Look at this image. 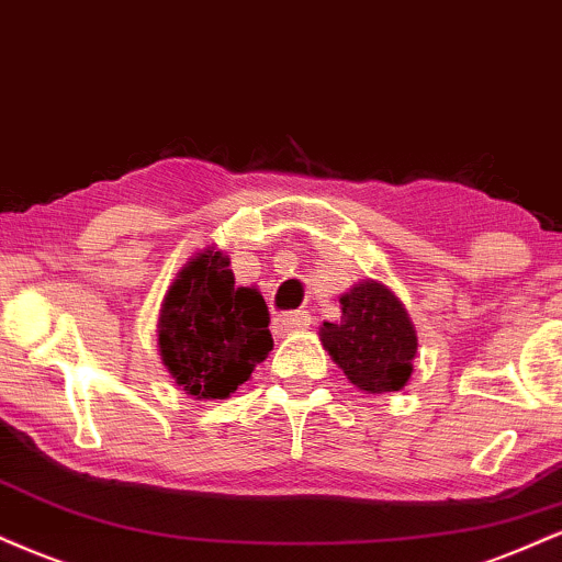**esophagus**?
Returning a JSON list of instances; mask_svg holds the SVG:
<instances>
[{"label": "esophagus", "mask_w": 562, "mask_h": 562, "mask_svg": "<svg viewBox=\"0 0 562 562\" xmlns=\"http://www.w3.org/2000/svg\"><path fill=\"white\" fill-rule=\"evenodd\" d=\"M311 316L306 311H288V314H280L274 319V333L277 335H288V333H299V329H308Z\"/></svg>", "instance_id": "1"}]
</instances>
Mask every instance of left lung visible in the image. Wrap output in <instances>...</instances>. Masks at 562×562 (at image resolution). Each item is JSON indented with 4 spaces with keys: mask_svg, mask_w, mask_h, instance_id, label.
Masks as SVG:
<instances>
[{
    "mask_svg": "<svg viewBox=\"0 0 562 562\" xmlns=\"http://www.w3.org/2000/svg\"><path fill=\"white\" fill-rule=\"evenodd\" d=\"M342 319L322 324V342L363 392H395L411 380L416 329L395 293L367 280L340 299Z\"/></svg>",
    "mask_w": 562,
    "mask_h": 562,
    "instance_id": "8db88e82",
    "label": "left lung"
}]
</instances>
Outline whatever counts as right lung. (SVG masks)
Here are the masks:
<instances>
[{
	"instance_id": "right-lung-1",
	"label": "right lung",
	"mask_w": 562,
	"mask_h": 562,
	"mask_svg": "<svg viewBox=\"0 0 562 562\" xmlns=\"http://www.w3.org/2000/svg\"><path fill=\"white\" fill-rule=\"evenodd\" d=\"M227 267L209 248L182 267L161 303V361L199 401L227 397L272 350L267 303L254 288H235Z\"/></svg>"
}]
</instances>
